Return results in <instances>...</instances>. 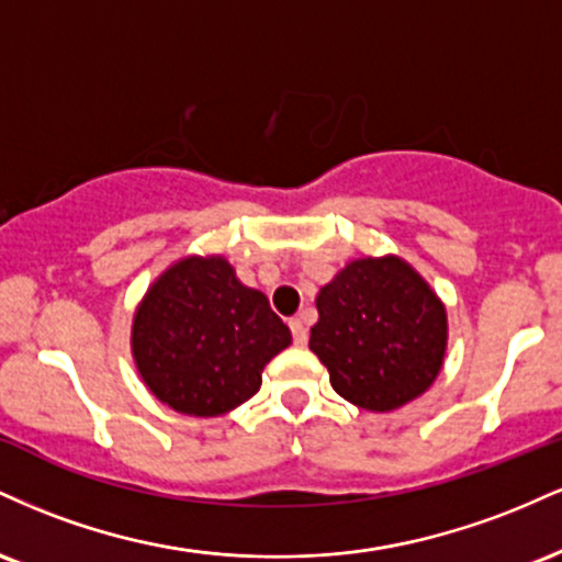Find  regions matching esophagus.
I'll return each instance as SVG.
<instances>
[{
	"instance_id": "34e87169",
	"label": "esophagus",
	"mask_w": 562,
	"mask_h": 562,
	"mask_svg": "<svg viewBox=\"0 0 562 562\" xmlns=\"http://www.w3.org/2000/svg\"><path fill=\"white\" fill-rule=\"evenodd\" d=\"M290 333H293V340L299 346H306V340H308V330H306V325H303V319L301 317H295V319H290Z\"/></svg>"
}]
</instances>
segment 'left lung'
I'll return each mask as SVG.
<instances>
[{
	"mask_svg": "<svg viewBox=\"0 0 562 562\" xmlns=\"http://www.w3.org/2000/svg\"><path fill=\"white\" fill-rule=\"evenodd\" d=\"M308 348L338 396L367 412H391L423 396L447 357V306L398 256L348 261L319 288Z\"/></svg>",
	"mask_w": 562,
	"mask_h": 562,
	"instance_id": "8db88e82",
	"label": "left lung"
}]
</instances>
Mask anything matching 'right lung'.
Returning <instances> with one entry per match:
<instances>
[{"mask_svg":"<svg viewBox=\"0 0 562 562\" xmlns=\"http://www.w3.org/2000/svg\"><path fill=\"white\" fill-rule=\"evenodd\" d=\"M290 330L224 256H184L156 277L132 319V357L160 404L222 417L261 389Z\"/></svg>","mask_w":562,"mask_h":562,"instance_id":"right-lung-1","label":"right lung"}]
</instances>
